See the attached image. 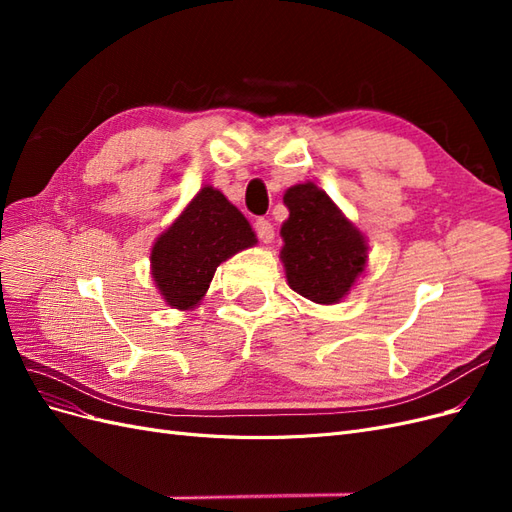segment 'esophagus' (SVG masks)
Returning a JSON list of instances; mask_svg holds the SVG:
<instances>
[{"instance_id":"esophagus-1","label":"esophagus","mask_w":512,"mask_h":512,"mask_svg":"<svg viewBox=\"0 0 512 512\" xmlns=\"http://www.w3.org/2000/svg\"><path fill=\"white\" fill-rule=\"evenodd\" d=\"M254 228H256V235H258V239L262 241V243H271L273 241V224L269 222V220H265V218H258L256 222H254Z\"/></svg>"}]
</instances>
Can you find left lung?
Returning <instances> with one entry per match:
<instances>
[{"mask_svg":"<svg viewBox=\"0 0 512 512\" xmlns=\"http://www.w3.org/2000/svg\"><path fill=\"white\" fill-rule=\"evenodd\" d=\"M284 205L290 211L282 224L288 286L314 303H337L365 269L363 235L314 183L294 185Z\"/></svg>","mask_w":512,"mask_h":512,"instance_id":"obj_1","label":"left lung"}]
</instances>
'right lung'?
Instances as JSON below:
<instances>
[{"label":"right lung","mask_w":512,"mask_h":512,"mask_svg":"<svg viewBox=\"0 0 512 512\" xmlns=\"http://www.w3.org/2000/svg\"><path fill=\"white\" fill-rule=\"evenodd\" d=\"M256 243L243 213L226 196L203 188L151 250V275L168 305L190 309L226 258Z\"/></svg>","instance_id":"right-lung-1"}]
</instances>
